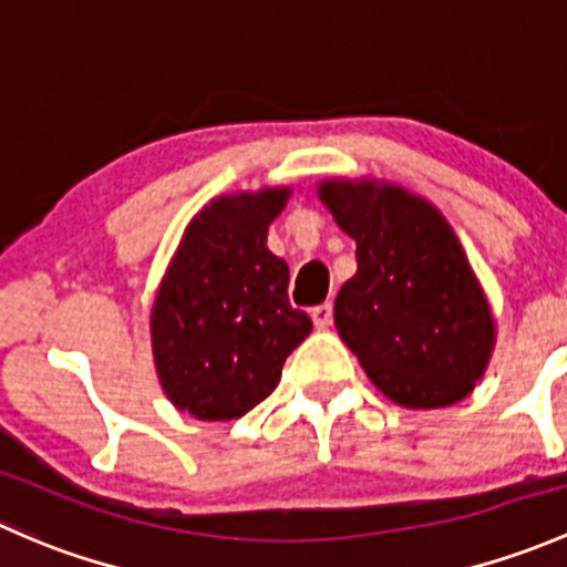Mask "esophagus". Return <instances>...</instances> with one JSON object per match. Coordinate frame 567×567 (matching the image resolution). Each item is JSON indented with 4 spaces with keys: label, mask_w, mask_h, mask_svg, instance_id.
I'll return each mask as SVG.
<instances>
[{
    "label": "esophagus",
    "mask_w": 567,
    "mask_h": 567,
    "mask_svg": "<svg viewBox=\"0 0 567 567\" xmlns=\"http://www.w3.org/2000/svg\"><path fill=\"white\" fill-rule=\"evenodd\" d=\"M311 319L317 324V330H327L332 322V302H322V306L311 308Z\"/></svg>",
    "instance_id": "obj_1"
}]
</instances>
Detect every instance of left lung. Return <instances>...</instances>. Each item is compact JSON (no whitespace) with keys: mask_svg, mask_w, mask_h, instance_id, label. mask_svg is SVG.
Segmentation results:
<instances>
[{"mask_svg":"<svg viewBox=\"0 0 567 567\" xmlns=\"http://www.w3.org/2000/svg\"><path fill=\"white\" fill-rule=\"evenodd\" d=\"M319 198L358 243L336 330L390 401L440 410L472 393L494 352V317L445 215L377 179H324Z\"/></svg>","mask_w":567,"mask_h":567,"instance_id":"8db88e82","label":"left lung"}]
</instances>
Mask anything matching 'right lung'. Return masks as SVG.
Segmentation results:
<instances>
[{
  "instance_id": "right-lung-1",
  "label": "right lung",
  "mask_w": 567,
  "mask_h": 567,
  "mask_svg": "<svg viewBox=\"0 0 567 567\" xmlns=\"http://www.w3.org/2000/svg\"><path fill=\"white\" fill-rule=\"evenodd\" d=\"M289 188L218 196L196 215L155 291L150 332L166 399L196 420H235L281 382L311 317L291 308L289 267L267 248Z\"/></svg>"
}]
</instances>
